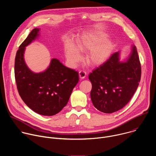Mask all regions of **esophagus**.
<instances>
[{"label": "esophagus", "mask_w": 156, "mask_h": 156, "mask_svg": "<svg viewBox=\"0 0 156 156\" xmlns=\"http://www.w3.org/2000/svg\"><path fill=\"white\" fill-rule=\"evenodd\" d=\"M86 72L84 71V70H80L79 72V76L81 78V79H83L86 77Z\"/></svg>", "instance_id": "34e87169"}]
</instances>
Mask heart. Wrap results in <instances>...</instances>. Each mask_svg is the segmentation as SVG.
Instances as JSON below:
<instances>
[{"mask_svg": "<svg viewBox=\"0 0 156 156\" xmlns=\"http://www.w3.org/2000/svg\"><path fill=\"white\" fill-rule=\"evenodd\" d=\"M107 36L102 33H96L84 35L77 40L75 47L68 43L65 48V55L72 63L78 62L81 55L78 52L90 51L86 56L87 61L91 65H98L104 63L110 56L113 49V44L106 41Z\"/></svg>", "mask_w": 156, "mask_h": 156, "instance_id": "obj_1", "label": "heart"}]
</instances>
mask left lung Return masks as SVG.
<instances>
[{"instance_id":"1","label":"left lung","mask_w":156,"mask_h":156,"mask_svg":"<svg viewBox=\"0 0 156 156\" xmlns=\"http://www.w3.org/2000/svg\"><path fill=\"white\" fill-rule=\"evenodd\" d=\"M141 67L136 46L126 62L119 60V52L111 55L89 75L92 83L94 106L105 114L124 107L135 93L141 80Z\"/></svg>"}]
</instances>
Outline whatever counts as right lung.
Segmentation results:
<instances>
[{"instance_id": "obj_1", "label": "right lung", "mask_w": 156, "mask_h": 156, "mask_svg": "<svg viewBox=\"0 0 156 156\" xmlns=\"http://www.w3.org/2000/svg\"><path fill=\"white\" fill-rule=\"evenodd\" d=\"M39 31L33 29L20 46L15 57V77L18 93L24 102L40 115L52 116L67 104L78 82V73L56 58L42 73H34L27 67L23 57L25 47L38 36Z\"/></svg>"}]
</instances>
